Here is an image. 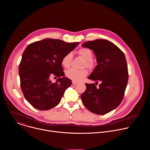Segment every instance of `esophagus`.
Masks as SVG:
<instances>
[{"label": "esophagus", "mask_w": 150, "mask_h": 150, "mask_svg": "<svg viewBox=\"0 0 150 150\" xmlns=\"http://www.w3.org/2000/svg\"><path fill=\"white\" fill-rule=\"evenodd\" d=\"M77 83H78V82L75 81H72V84H73V85H76V84H77Z\"/></svg>", "instance_id": "esophagus-1"}]
</instances>
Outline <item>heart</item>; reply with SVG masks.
I'll return each mask as SVG.
<instances>
[{
  "label": "heart",
  "instance_id": "1",
  "mask_svg": "<svg viewBox=\"0 0 150 150\" xmlns=\"http://www.w3.org/2000/svg\"><path fill=\"white\" fill-rule=\"evenodd\" d=\"M78 54L85 60L83 67H86L89 69H93L94 67V63L93 62V54L92 51L88 48H82L78 52ZM72 53H68L64 56L62 59V65L65 68H69L72 63ZM88 74L87 69H82L81 70H76L73 68L69 69L66 71V76L75 81H79L83 78L85 77Z\"/></svg>",
  "mask_w": 150,
  "mask_h": 150
}]
</instances>
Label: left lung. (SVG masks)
<instances>
[{"label":"left lung","instance_id":"left-lung-1","mask_svg":"<svg viewBox=\"0 0 150 150\" xmlns=\"http://www.w3.org/2000/svg\"><path fill=\"white\" fill-rule=\"evenodd\" d=\"M82 46L93 51L98 65L88 77L96 85L85 83L81 100L92 113L105 115L117 108L123 98L128 81L125 56L113 42L104 39L85 42ZM98 81L100 84L97 88Z\"/></svg>","mask_w":150,"mask_h":150}]
</instances>
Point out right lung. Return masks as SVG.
Masks as SVG:
<instances>
[{
	"label": "right lung",
	"mask_w": 150,
	"mask_h": 150,
	"mask_svg": "<svg viewBox=\"0 0 150 150\" xmlns=\"http://www.w3.org/2000/svg\"><path fill=\"white\" fill-rule=\"evenodd\" d=\"M78 44L45 38L26 47L19 67L20 85L25 99L34 108L47 110L60 103L72 83L64 76L62 59ZM52 76L58 77L54 83L50 80Z\"/></svg>",
	"instance_id": "obj_1"
}]
</instances>
